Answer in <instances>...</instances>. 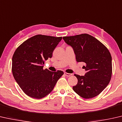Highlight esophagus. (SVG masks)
Here are the masks:
<instances>
[{
  "mask_svg": "<svg viewBox=\"0 0 122 122\" xmlns=\"http://www.w3.org/2000/svg\"><path fill=\"white\" fill-rule=\"evenodd\" d=\"M64 75L65 76H67V77H70L72 75L71 73H66V72H64Z\"/></svg>",
  "mask_w": 122,
  "mask_h": 122,
  "instance_id": "esophagus-1",
  "label": "esophagus"
}]
</instances>
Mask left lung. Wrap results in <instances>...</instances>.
Instances as JSON below:
<instances>
[{"label": "left lung", "mask_w": 122, "mask_h": 122, "mask_svg": "<svg viewBox=\"0 0 122 122\" xmlns=\"http://www.w3.org/2000/svg\"><path fill=\"white\" fill-rule=\"evenodd\" d=\"M65 43L73 48L77 62H84V76L75 74L78 79L73 91L85 99L98 95L109 84L112 75V58L108 49L88 34L64 37Z\"/></svg>", "instance_id": "1"}]
</instances>
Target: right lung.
<instances>
[{
    "label": "right lung",
    "mask_w": 122,
    "mask_h": 122,
    "mask_svg": "<svg viewBox=\"0 0 122 122\" xmlns=\"http://www.w3.org/2000/svg\"><path fill=\"white\" fill-rule=\"evenodd\" d=\"M62 37L38 35L27 39L15 50L12 57V71L15 81L26 95L41 99L49 95L61 76L62 71L43 69L44 62Z\"/></svg>",
    "instance_id": "add662e5"
}]
</instances>
